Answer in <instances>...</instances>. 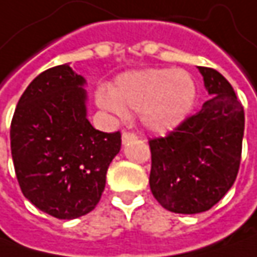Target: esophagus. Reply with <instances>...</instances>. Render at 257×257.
I'll return each mask as SVG.
<instances>
[{
	"instance_id": "1",
	"label": "esophagus",
	"mask_w": 257,
	"mask_h": 257,
	"mask_svg": "<svg viewBox=\"0 0 257 257\" xmlns=\"http://www.w3.org/2000/svg\"><path fill=\"white\" fill-rule=\"evenodd\" d=\"M121 139H123V143L125 144V143H128V142H132V140H136V139H137V136H136L134 133H132V132H124Z\"/></svg>"
}]
</instances>
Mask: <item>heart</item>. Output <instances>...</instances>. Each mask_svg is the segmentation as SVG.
I'll list each match as a JSON object with an SVG mask.
<instances>
[{"instance_id": "obj_1", "label": "heart", "mask_w": 257, "mask_h": 257, "mask_svg": "<svg viewBox=\"0 0 257 257\" xmlns=\"http://www.w3.org/2000/svg\"><path fill=\"white\" fill-rule=\"evenodd\" d=\"M196 93V83L189 73L153 68L120 75L111 90L98 91L97 101L115 114L142 113L146 127L167 133L189 115Z\"/></svg>"}]
</instances>
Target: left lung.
I'll return each mask as SVG.
<instances>
[{"mask_svg": "<svg viewBox=\"0 0 257 257\" xmlns=\"http://www.w3.org/2000/svg\"><path fill=\"white\" fill-rule=\"evenodd\" d=\"M209 98L164 137L149 140L150 189L164 209L194 214L212 209L236 180L244 111L219 71L199 67Z\"/></svg>", "mask_w": 257, "mask_h": 257, "instance_id": "8db88e82", "label": "left lung"}]
</instances>
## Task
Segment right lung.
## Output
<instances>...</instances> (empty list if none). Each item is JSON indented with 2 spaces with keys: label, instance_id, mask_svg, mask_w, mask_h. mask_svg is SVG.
<instances>
[{
  "label": "right lung",
  "instance_id": "right-lung-1",
  "mask_svg": "<svg viewBox=\"0 0 257 257\" xmlns=\"http://www.w3.org/2000/svg\"><path fill=\"white\" fill-rule=\"evenodd\" d=\"M85 80L70 64L48 68L25 88L11 121L17 180L30 202L75 219L100 202L121 133L95 130L85 113Z\"/></svg>",
  "mask_w": 257,
  "mask_h": 257
}]
</instances>
